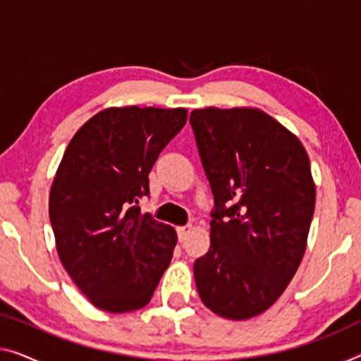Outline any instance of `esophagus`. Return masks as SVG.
Here are the masks:
<instances>
[{"label": "esophagus", "instance_id": "34e87169", "mask_svg": "<svg viewBox=\"0 0 361 361\" xmlns=\"http://www.w3.org/2000/svg\"><path fill=\"white\" fill-rule=\"evenodd\" d=\"M192 225H181V227H176V233H178V240L185 241L188 238V235L191 233Z\"/></svg>", "mask_w": 361, "mask_h": 361}]
</instances>
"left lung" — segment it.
<instances>
[{
    "label": "left lung",
    "mask_w": 361,
    "mask_h": 361,
    "mask_svg": "<svg viewBox=\"0 0 361 361\" xmlns=\"http://www.w3.org/2000/svg\"><path fill=\"white\" fill-rule=\"evenodd\" d=\"M214 195L211 248L195 261L202 303L222 318L264 313L303 259L316 188L300 139L256 109L190 116Z\"/></svg>",
    "instance_id": "1"
}]
</instances>
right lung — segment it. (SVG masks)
<instances>
[{
    "label": "right lung",
    "mask_w": 361,
    "mask_h": 361,
    "mask_svg": "<svg viewBox=\"0 0 361 361\" xmlns=\"http://www.w3.org/2000/svg\"><path fill=\"white\" fill-rule=\"evenodd\" d=\"M185 109H106L68 144L50 191L61 264L97 308L146 306L176 245L170 225L142 214L155 160L186 123Z\"/></svg>",
    "instance_id": "add662e5"
}]
</instances>
